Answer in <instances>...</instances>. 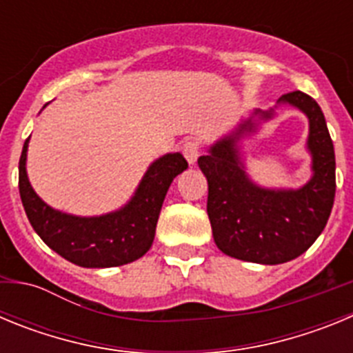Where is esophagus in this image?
<instances>
[{
	"label": "esophagus",
	"instance_id": "esophagus-1",
	"mask_svg": "<svg viewBox=\"0 0 353 353\" xmlns=\"http://www.w3.org/2000/svg\"><path fill=\"white\" fill-rule=\"evenodd\" d=\"M199 150H201V145H199V141H196V139H187L182 145V154L189 164H196V161H198L199 157Z\"/></svg>",
	"mask_w": 353,
	"mask_h": 353
}]
</instances>
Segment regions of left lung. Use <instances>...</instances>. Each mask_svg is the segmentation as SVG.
I'll list each match as a JSON object with an SVG mask.
<instances>
[{
  "mask_svg": "<svg viewBox=\"0 0 353 353\" xmlns=\"http://www.w3.org/2000/svg\"><path fill=\"white\" fill-rule=\"evenodd\" d=\"M283 102L310 118L307 148L313 155V179L299 191L260 189L245 176L235 141L252 130L251 120L236 136L215 143L198 164L208 180L207 212L217 248L228 256L277 265L301 256L323 232L336 194L334 145L325 117L313 97L290 92ZM261 118L272 113H260Z\"/></svg>",
  "mask_w": 353,
  "mask_h": 353,
  "instance_id": "1",
  "label": "left lung"
}]
</instances>
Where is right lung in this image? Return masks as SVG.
Masks as SVG:
<instances>
[{
  "mask_svg": "<svg viewBox=\"0 0 353 353\" xmlns=\"http://www.w3.org/2000/svg\"><path fill=\"white\" fill-rule=\"evenodd\" d=\"M26 139L19 159V192L31 226L65 260L88 269L118 267L152 248L162 201L176 174L187 170L180 154H168L148 168L136 196L121 210L101 217H76L52 210L35 194L26 174Z\"/></svg>",
  "mask_w": 353,
  "mask_h": 353,
  "instance_id": "right-lung-1",
  "label": "right lung"
}]
</instances>
